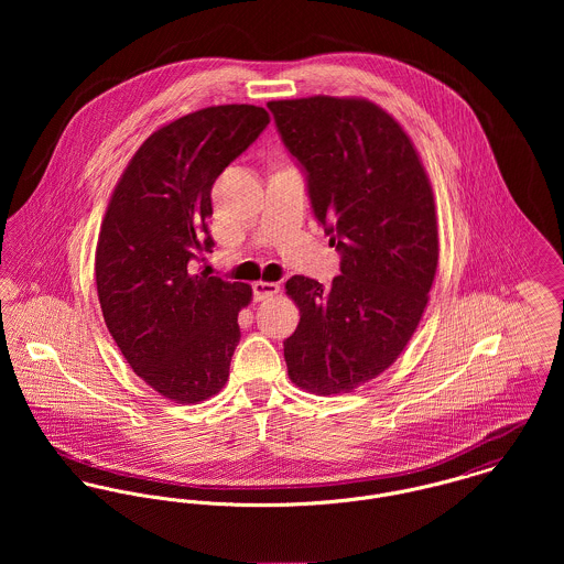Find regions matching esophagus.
<instances>
[{"instance_id": "1", "label": "esophagus", "mask_w": 564, "mask_h": 564, "mask_svg": "<svg viewBox=\"0 0 564 564\" xmlns=\"http://www.w3.org/2000/svg\"><path fill=\"white\" fill-rule=\"evenodd\" d=\"M280 293V284L278 282H256L253 284V297L256 302H262V300H271Z\"/></svg>"}]
</instances>
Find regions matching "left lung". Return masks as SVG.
<instances>
[{"label": "left lung", "instance_id": "obj_1", "mask_svg": "<svg viewBox=\"0 0 564 564\" xmlns=\"http://www.w3.org/2000/svg\"><path fill=\"white\" fill-rule=\"evenodd\" d=\"M267 106L343 256L329 289L304 275L284 286L300 308L284 340L289 378L323 398L351 393L400 358L427 308L438 267L432 184L402 123L365 97Z\"/></svg>", "mask_w": 564, "mask_h": 564}]
</instances>
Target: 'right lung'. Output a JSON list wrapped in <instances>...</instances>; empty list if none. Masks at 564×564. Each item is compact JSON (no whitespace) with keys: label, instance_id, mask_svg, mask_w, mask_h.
<instances>
[{"label":"right lung","instance_id":"1","mask_svg":"<svg viewBox=\"0 0 564 564\" xmlns=\"http://www.w3.org/2000/svg\"><path fill=\"white\" fill-rule=\"evenodd\" d=\"M251 104L208 106L152 132L123 169L95 249L101 315L132 371L164 400L206 402L230 376L251 286L191 273L215 242L210 191L267 128Z\"/></svg>","mask_w":564,"mask_h":564}]
</instances>
